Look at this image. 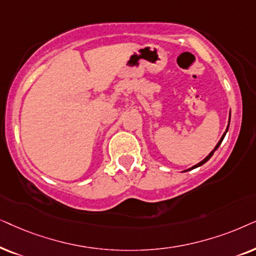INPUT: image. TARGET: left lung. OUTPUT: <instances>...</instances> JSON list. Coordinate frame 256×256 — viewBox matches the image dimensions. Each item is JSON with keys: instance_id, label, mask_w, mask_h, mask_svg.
<instances>
[{"instance_id": "1", "label": "left lung", "mask_w": 256, "mask_h": 256, "mask_svg": "<svg viewBox=\"0 0 256 256\" xmlns=\"http://www.w3.org/2000/svg\"><path fill=\"white\" fill-rule=\"evenodd\" d=\"M230 120H228V126H227L226 131H224V134H222V137H221V139H220V140H219V142H218V144H216V148H214V150H213V151H212V152H210V154H208V156H207L205 159H204V160H202V162H200L199 164H196V165H194V166H193V168H188V170H186V171H190V170H193V168H199V166H202V165H204V164H205L206 162H208V160L210 159V156H213V153L216 151V150H218V148H219V146H220V144H221V142H222V140H224V136H226V134H227V131H228V128H230Z\"/></svg>"}]
</instances>
